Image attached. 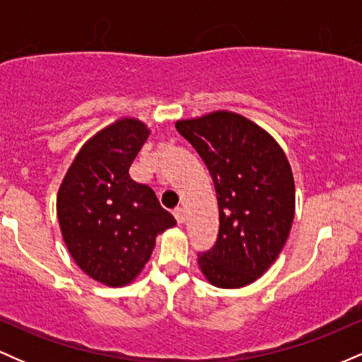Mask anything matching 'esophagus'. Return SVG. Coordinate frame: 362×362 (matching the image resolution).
<instances>
[{
	"instance_id": "34e87169",
	"label": "esophagus",
	"mask_w": 362,
	"mask_h": 362,
	"mask_svg": "<svg viewBox=\"0 0 362 362\" xmlns=\"http://www.w3.org/2000/svg\"><path fill=\"white\" fill-rule=\"evenodd\" d=\"M173 216H175V219H177L178 224L184 223L185 214H184V209H182V207H175V209H173Z\"/></svg>"
}]
</instances>
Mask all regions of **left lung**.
I'll return each instance as SVG.
<instances>
[{"label": "left lung", "instance_id": "8db88e82", "mask_svg": "<svg viewBox=\"0 0 362 362\" xmlns=\"http://www.w3.org/2000/svg\"><path fill=\"white\" fill-rule=\"evenodd\" d=\"M175 127L204 160L218 195V242L197 257L199 269L216 288L252 284L279 257L294 219L286 153L265 129L230 110Z\"/></svg>", "mask_w": 362, "mask_h": 362}]
</instances>
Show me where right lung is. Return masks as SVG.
Returning a JSON list of instances; mask_svg holds the SVG:
<instances>
[{
	"mask_svg": "<svg viewBox=\"0 0 362 362\" xmlns=\"http://www.w3.org/2000/svg\"><path fill=\"white\" fill-rule=\"evenodd\" d=\"M143 120L122 117L83 144L57 192L56 209L69 255L86 276L109 288L131 284L156 236L177 224L151 187L129 175L148 139Z\"/></svg>",
	"mask_w": 362,
	"mask_h": 362,
	"instance_id": "add662e5",
	"label": "right lung"
}]
</instances>
